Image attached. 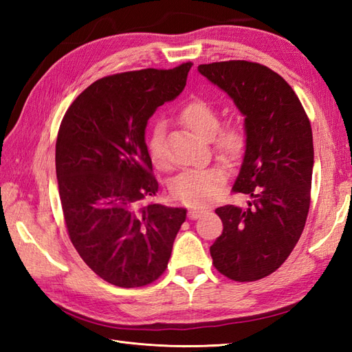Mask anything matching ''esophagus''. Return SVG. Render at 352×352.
<instances>
[{
  "label": "esophagus",
  "mask_w": 352,
  "mask_h": 352,
  "mask_svg": "<svg viewBox=\"0 0 352 352\" xmlns=\"http://www.w3.org/2000/svg\"><path fill=\"white\" fill-rule=\"evenodd\" d=\"M201 213H203V210H201V208H197V207H189V218L190 219H197V218H199L201 216Z\"/></svg>",
  "instance_id": "esophagus-1"
}]
</instances>
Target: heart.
<instances>
[{
  "mask_svg": "<svg viewBox=\"0 0 352 352\" xmlns=\"http://www.w3.org/2000/svg\"><path fill=\"white\" fill-rule=\"evenodd\" d=\"M180 121L190 133L203 140H213L216 153L222 159L233 160L242 153L245 146V133L239 124H228L218 132L219 116L210 102L204 100H193L182 109ZM149 154L157 168L168 164L164 151V129L157 124L149 140ZM226 174L218 166L204 169H188L178 174L170 183V192L175 198L189 206H203L212 201L219 193Z\"/></svg>",
  "mask_w": 352,
  "mask_h": 352,
  "instance_id": "b5f03b06",
  "label": "heart"
}]
</instances>
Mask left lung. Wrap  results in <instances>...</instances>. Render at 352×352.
<instances>
[{"label": "left lung", "mask_w": 352, "mask_h": 352, "mask_svg": "<svg viewBox=\"0 0 352 352\" xmlns=\"http://www.w3.org/2000/svg\"><path fill=\"white\" fill-rule=\"evenodd\" d=\"M198 72L241 111L245 151L233 189L245 207L216 208L222 234L210 246L213 265L234 281H256L289 257L307 219L313 136L300 100L263 65L231 60L199 65Z\"/></svg>", "instance_id": "1"}]
</instances>
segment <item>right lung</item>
<instances>
[{
  "instance_id": "obj_1",
  "label": "right lung",
  "mask_w": 352,
  "mask_h": 352,
  "mask_svg": "<svg viewBox=\"0 0 352 352\" xmlns=\"http://www.w3.org/2000/svg\"><path fill=\"white\" fill-rule=\"evenodd\" d=\"M192 63L95 81L58 130L56 172L66 227L80 257L118 287L164 272L186 208L145 204L159 189L145 130L157 107L183 92Z\"/></svg>"
}]
</instances>
